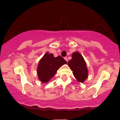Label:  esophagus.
<instances>
[{"instance_id":"1","label":"esophagus","mask_w":120,"mask_h":120,"mask_svg":"<svg viewBox=\"0 0 120 120\" xmlns=\"http://www.w3.org/2000/svg\"><path fill=\"white\" fill-rule=\"evenodd\" d=\"M64 59H65V61H66L67 62V61H68V59H67V57H65V58H64Z\"/></svg>"}]
</instances>
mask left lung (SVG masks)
I'll return each mask as SVG.
<instances>
[{
	"mask_svg": "<svg viewBox=\"0 0 120 120\" xmlns=\"http://www.w3.org/2000/svg\"><path fill=\"white\" fill-rule=\"evenodd\" d=\"M72 58L68 62V65L73 71L74 76L79 82L83 83L88 78V70L86 64L82 55L78 52L72 54Z\"/></svg>",
	"mask_w": 120,
	"mask_h": 120,
	"instance_id": "1",
	"label": "left lung"
}]
</instances>
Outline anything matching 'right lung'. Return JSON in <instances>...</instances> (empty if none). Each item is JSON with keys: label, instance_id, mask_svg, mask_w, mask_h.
<instances>
[{"label": "right lung", "instance_id": "1", "mask_svg": "<svg viewBox=\"0 0 120 120\" xmlns=\"http://www.w3.org/2000/svg\"><path fill=\"white\" fill-rule=\"evenodd\" d=\"M67 63L61 56L54 57L53 54L45 53L40 60L37 67L38 79L43 83H47L53 77L59 68Z\"/></svg>", "mask_w": 120, "mask_h": 120}]
</instances>
